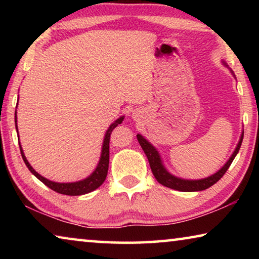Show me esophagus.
<instances>
[{
	"instance_id": "1",
	"label": "esophagus",
	"mask_w": 259,
	"mask_h": 259,
	"mask_svg": "<svg viewBox=\"0 0 259 259\" xmlns=\"http://www.w3.org/2000/svg\"><path fill=\"white\" fill-rule=\"evenodd\" d=\"M138 116H139V112H138V111H134V113H133V117H134V119H137Z\"/></svg>"
}]
</instances>
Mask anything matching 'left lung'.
<instances>
[{"mask_svg":"<svg viewBox=\"0 0 259 259\" xmlns=\"http://www.w3.org/2000/svg\"><path fill=\"white\" fill-rule=\"evenodd\" d=\"M222 63H223V65L227 66L224 60H223ZM230 71L232 73V75L235 77L234 73L232 72V69H230ZM137 139L140 144V146H142V148H143L144 153H145L147 156L148 162H150L153 175H154L155 179L161 184V185L169 187V188H172V190H176V191H181V192H198V191L207 190V188L212 186L213 184H216L219 179L224 176V174L227 171V169L230 168L231 163L233 162L234 157L236 156V154H238V152L240 150L241 144H242V140H243V131L240 136V140H239L238 145H236V147H235L233 154L231 155V157L227 160L226 163L223 165L222 168L218 170V171L212 174L211 176H208V177L201 178V179H184V178L175 176V175H172V174H170L168 171V169H166L163 164V161H162V157L160 155L159 151H157L156 148L140 134L137 135Z\"/></svg>","mask_w":259,"mask_h":259,"instance_id":"8db88e82","label":"left lung"}]
</instances>
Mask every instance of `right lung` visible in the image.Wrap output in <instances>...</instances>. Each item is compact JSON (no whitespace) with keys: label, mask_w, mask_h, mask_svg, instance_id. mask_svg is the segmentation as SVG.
Returning <instances> with one entry per match:
<instances>
[{"label":"right lung","mask_w":259,"mask_h":259,"mask_svg":"<svg viewBox=\"0 0 259 259\" xmlns=\"http://www.w3.org/2000/svg\"><path fill=\"white\" fill-rule=\"evenodd\" d=\"M123 119H124V116H120L119 119H116L111 125L108 126L106 133H105V137H104L103 146H102V153H100V157H99L97 166H96L94 171L91 172L89 176L84 179H81V181H78V182L58 183V182L49 181L48 178L41 176V175L35 171V170L33 169V166L29 164L28 160L26 159V156L24 154L23 147H21L20 143H19L21 156H23V160L25 162V164L27 165V168L29 169V171L32 172L37 179H40V181L45 184V185L51 188L52 191L60 193V194L72 195V196L87 194V193H90L95 190H97V188L105 182V179H106L107 171H108V163H109V137H111L113 129L116 128L119 124H121ZM15 122H16V129H17V131H18V126H17V109L15 113Z\"/></svg>","instance_id":"obj_1"}]
</instances>
